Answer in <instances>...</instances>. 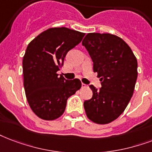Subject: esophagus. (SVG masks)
<instances>
[{"label":"esophagus","mask_w":152,"mask_h":152,"mask_svg":"<svg viewBox=\"0 0 152 152\" xmlns=\"http://www.w3.org/2000/svg\"><path fill=\"white\" fill-rule=\"evenodd\" d=\"M88 87V85H86L85 84H84V83H82V88H87Z\"/></svg>","instance_id":"obj_1"}]
</instances>
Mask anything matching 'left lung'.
<instances>
[{
    "label": "left lung",
    "mask_w": 152,
    "mask_h": 152,
    "mask_svg": "<svg viewBox=\"0 0 152 152\" xmlns=\"http://www.w3.org/2000/svg\"><path fill=\"white\" fill-rule=\"evenodd\" d=\"M82 45L93 62L101 88L90 85L92 97L84 102L88 118L99 124L117 119L132 96L137 80V60L127 44L115 35L88 33Z\"/></svg>",
    "instance_id": "left-lung-1"
}]
</instances>
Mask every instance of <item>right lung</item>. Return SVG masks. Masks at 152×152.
I'll return each mask as SVG.
<instances>
[{"label": "right lung", "instance_id": "1", "mask_svg": "<svg viewBox=\"0 0 152 152\" xmlns=\"http://www.w3.org/2000/svg\"><path fill=\"white\" fill-rule=\"evenodd\" d=\"M85 33L68 28H51L28 44L23 57L24 88L28 103L38 117L53 120L62 115L67 100L81 88L79 79L59 76L69 50Z\"/></svg>", "mask_w": 152, "mask_h": 152}]
</instances>
